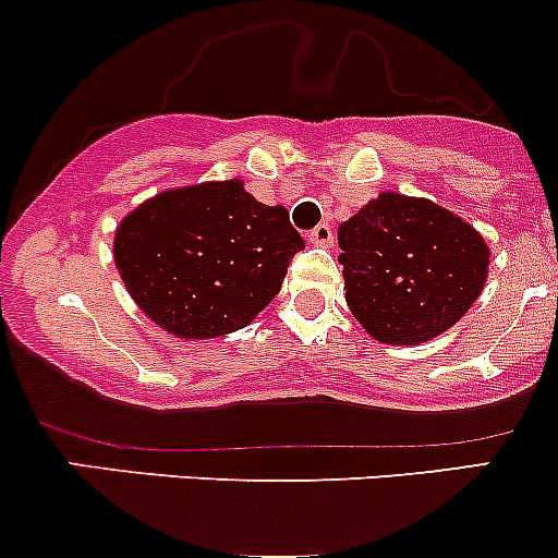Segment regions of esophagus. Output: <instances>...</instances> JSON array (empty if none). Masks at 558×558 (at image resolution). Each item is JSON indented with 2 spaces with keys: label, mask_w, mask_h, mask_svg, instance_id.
Wrapping results in <instances>:
<instances>
[{
  "label": "esophagus",
  "mask_w": 558,
  "mask_h": 558,
  "mask_svg": "<svg viewBox=\"0 0 558 558\" xmlns=\"http://www.w3.org/2000/svg\"><path fill=\"white\" fill-rule=\"evenodd\" d=\"M307 240H311L313 245H326V247H329L331 243H335V232H331L329 223L324 221V223H318V227H315L311 234H307Z\"/></svg>",
  "instance_id": "obj_1"
}]
</instances>
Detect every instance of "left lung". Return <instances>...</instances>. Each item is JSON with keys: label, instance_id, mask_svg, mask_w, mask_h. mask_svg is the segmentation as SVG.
<instances>
[{"label": "left lung", "instance_id": "obj_1", "mask_svg": "<svg viewBox=\"0 0 558 558\" xmlns=\"http://www.w3.org/2000/svg\"><path fill=\"white\" fill-rule=\"evenodd\" d=\"M337 243L348 307L393 345L451 329L488 275L486 240L429 199L380 194L342 223Z\"/></svg>", "mask_w": 558, "mask_h": 558}]
</instances>
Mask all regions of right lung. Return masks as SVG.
Here are the masks:
<instances>
[{
  "mask_svg": "<svg viewBox=\"0 0 558 558\" xmlns=\"http://www.w3.org/2000/svg\"><path fill=\"white\" fill-rule=\"evenodd\" d=\"M302 247L286 207L223 180L143 202L121 221L112 251L145 315L185 340H207L251 324Z\"/></svg>",
  "mask_w": 558,
  "mask_h": 558,
  "instance_id": "right-lung-1",
  "label": "right lung"
}]
</instances>
